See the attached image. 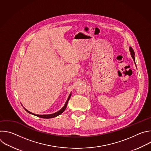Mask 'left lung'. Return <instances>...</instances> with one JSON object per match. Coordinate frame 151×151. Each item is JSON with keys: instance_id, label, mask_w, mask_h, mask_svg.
I'll use <instances>...</instances> for the list:
<instances>
[{"instance_id": "left-lung-1", "label": "left lung", "mask_w": 151, "mask_h": 151, "mask_svg": "<svg viewBox=\"0 0 151 151\" xmlns=\"http://www.w3.org/2000/svg\"><path fill=\"white\" fill-rule=\"evenodd\" d=\"M130 52H131V55H132V58H133V60H134V62H135V57H134V55H135V54H134V50H133V48H132V47H130Z\"/></svg>"}]
</instances>
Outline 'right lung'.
Wrapping results in <instances>:
<instances>
[{
    "mask_svg": "<svg viewBox=\"0 0 151 151\" xmlns=\"http://www.w3.org/2000/svg\"><path fill=\"white\" fill-rule=\"evenodd\" d=\"M70 96H71V94H70L69 97H68V100H67V101H66L65 104H64V106L63 107V108H62L61 109H60L59 111H58V112H55V113H54V114H50V115H36V114H33V113L29 112V111H27V110L25 108H24V109H25L27 112H29V114H32V115H35V116H38V117L42 118H54V117H55V116H58L59 115L61 114L64 111H65V109H66L69 100V99H70Z\"/></svg>",
    "mask_w": 151,
    "mask_h": 151,
    "instance_id": "add662e5",
    "label": "right lung"
}]
</instances>
